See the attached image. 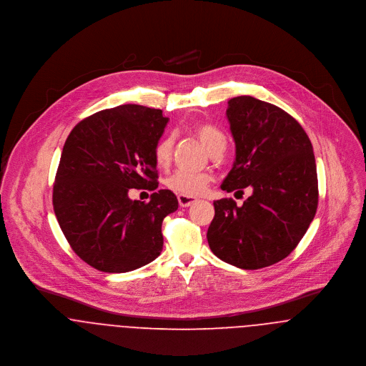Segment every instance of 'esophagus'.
<instances>
[{
	"instance_id": "1",
	"label": "esophagus",
	"mask_w": 366,
	"mask_h": 366,
	"mask_svg": "<svg viewBox=\"0 0 366 366\" xmlns=\"http://www.w3.org/2000/svg\"><path fill=\"white\" fill-rule=\"evenodd\" d=\"M198 199L194 198V197H185V195H178V203L181 207H188L191 204L197 202Z\"/></svg>"
}]
</instances>
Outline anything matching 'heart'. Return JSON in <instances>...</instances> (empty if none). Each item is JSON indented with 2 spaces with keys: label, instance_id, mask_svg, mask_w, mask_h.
<instances>
[{
  "label": "heart",
  "instance_id": "obj_1",
  "mask_svg": "<svg viewBox=\"0 0 366 366\" xmlns=\"http://www.w3.org/2000/svg\"><path fill=\"white\" fill-rule=\"evenodd\" d=\"M191 130L201 140V143L209 153L219 147H224L226 144L224 134L219 129L213 127L212 124L203 122L194 123L191 126ZM172 149H174L172 136H164L163 139L157 142L153 152V157H154V163L159 168H167L171 164ZM210 181H212V177L206 172H192L187 169H178L165 179V187L178 195L197 197V195H201L207 188Z\"/></svg>",
  "mask_w": 366,
  "mask_h": 366
}]
</instances>
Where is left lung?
Returning a JSON list of instances; mask_svg holds the SVG:
<instances>
[{
	"label": "left lung",
	"instance_id": "8db88e82",
	"mask_svg": "<svg viewBox=\"0 0 366 366\" xmlns=\"http://www.w3.org/2000/svg\"><path fill=\"white\" fill-rule=\"evenodd\" d=\"M236 143V160L222 189L252 194L237 206L214 201L207 243L222 261L259 269L286 258L315 219L319 188L313 146L284 109L242 95L226 111Z\"/></svg>",
	"mask_w": 366,
	"mask_h": 366
}]
</instances>
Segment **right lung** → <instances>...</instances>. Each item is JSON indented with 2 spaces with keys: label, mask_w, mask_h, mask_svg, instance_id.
Listing matches in <instances>:
<instances>
[{
  "label": "right lung",
  "mask_w": 366,
  "mask_h": 366,
  "mask_svg": "<svg viewBox=\"0 0 366 366\" xmlns=\"http://www.w3.org/2000/svg\"><path fill=\"white\" fill-rule=\"evenodd\" d=\"M168 118L162 109L121 105L99 111L70 132L53 185V207L74 252L102 272H129L163 249L164 217L178 209L159 187L153 152ZM132 187L155 192L132 202Z\"/></svg>",
  "instance_id": "1"
}]
</instances>
